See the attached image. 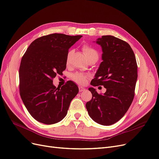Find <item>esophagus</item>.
<instances>
[{
	"label": "esophagus",
	"instance_id": "1",
	"mask_svg": "<svg viewBox=\"0 0 159 159\" xmlns=\"http://www.w3.org/2000/svg\"><path fill=\"white\" fill-rule=\"evenodd\" d=\"M79 92H84L85 91V89L84 87L82 86H79Z\"/></svg>",
	"mask_w": 159,
	"mask_h": 159
}]
</instances>
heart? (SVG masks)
Wrapping results in <instances>:
<instances>
[{"label":"heart","instance_id":"heart-1","mask_svg":"<svg viewBox=\"0 0 159 159\" xmlns=\"http://www.w3.org/2000/svg\"><path fill=\"white\" fill-rule=\"evenodd\" d=\"M82 49H83V51L84 52V54H85L87 60H89V59L92 57L98 58V52L90 46L86 45V44L83 45V47H82ZM71 53H72V51H69L67 55V57H66L67 63H68L69 61V59H70V55H71ZM72 79L74 81L76 82V83H77L80 84H84L86 82L87 76L80 73H76L72 75Z\"/></svg>","mask_w":159,"mask_h":159}]
</instances>
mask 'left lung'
I'll list each match as a JSON object with an SVG mask.
<instances>
[{
    "label": "left lung",
    "instance_id": "8db88e82",
    "mask_svg": "<svg viewBox=\"0 0 159 159\" xmlns=\"http://www.w3.org/2000/svg\"><path fill=\"white\" fill-rule=\"evenodd\" d=\"M103 61L90 84L103 86L106 92L99 94L89 88L92 98L86 107L92 120L109 126L125 115L134 99L138 79V66L134 53L128 43L111 35L98 38Z\"/></svg>",
    "mask_w": 159,
    "mask_h": 159
}]
</instances>
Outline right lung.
I'll list each match as a JSON object with an SVG mask.
<instances>
[{
  "mask_svg": "<svg viewBox=\"0 0 159 159\" xmlns=\"http://www.w3.org/2000/svg\"><path fill=\"white\" fill-rule=\"evenodd\" d=\"M82 37L54 33L35 39L23 56L19 70L20 93L29 113L46 125L61 121L79 92L76 84L67 81L61 87L53 79L66 69L69 49Z\"/></svg>",
  "mask_w": 159,
  "mask_h": 159,
  "instance_id": "obj_1",
  "label": "right lung"
}]
</instances>
